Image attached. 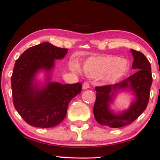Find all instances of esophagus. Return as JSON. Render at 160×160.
<instances>
[{
  "label": "esophagus",
  "instance_id": "esophagus-1",
  "mask_svg": "<svg viewBox=\"0 0 160 160\" xmlns=\"http://www.w3.org/2000/svg\"><path fill=\"white\" fill-rule=\"evenodd\" d=\"M89 87H90V84H89V82L88 81L84 82L83 84H82V88L83 89H87Z\"/></svg>",
  "mask_w": 160,
  "mask_h": 160
}]
</instances>
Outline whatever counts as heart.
I'll use <instances>...</instances> for the list:
<instances>
[{
    "mask_svg": "<svg viewBox=\"0 0 160 160\" xmlns=\"http://www.w3.org/2000/svg\"><path fill=\"white\" fill-rule=\"evenodd\" d=\"M74 68L78 69L77 66H74ZM128 69V61L114 55L91 57L83 64V72L87 76L91 78L102 76L103 80L108 83L118 80Z\"/></svg>",
    "mask_w": 160,
    "mask_h": 160,
    "instance_id": "obj_1",
    "label": "heart"
}]
</instances>
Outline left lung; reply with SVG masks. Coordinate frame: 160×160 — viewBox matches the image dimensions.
Wrapping results in <instances>:
<instances>
[{"label":"left lung","instance_id":"obj_1","mask_svg":"<svg viewBox=\"0 0 160 160\" xmlns=\"http://www.w3.org/2000/svg\"><path fill=\"white\" fill-rule=\"evenodd\" d=\"M131 52L134 56L132 69L137 70L135 74L118 83L95 87L97 93L93 115L98 123L110 128L127 126L135 121L146 110L149 100L152 84L150 62L139 51L131 50ZM127 88H130L135 93L136 101L127 112L118 116L114 115L109 110V102L112 98L110 92Z\"/></svg>","mask_w":160,"mask_h":160}]
</instances>
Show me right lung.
I'll return each mask as SVG.
<instances>
[{
  "mask_svg": "<svg viewBox=\"0 0 160 160\" xmlns=\"http://www.w3.org/2000/svg\"><path fill=\"white\" fill-rule=\"evenodd\" d=\"M67 52V48L43 42L28 48L17 59L11 78L13 104L23 120L32 127L57 126L65 118L69 102L81 92L80 82H48L42 89L33 83L38 70L50 71L55 59L63 58Z\"/></svg>",
  "mask_w": 160,
  "mask_h": 160,
  "instance_id": "add662e5",
  "label": "right lung"
}]
</instances>
